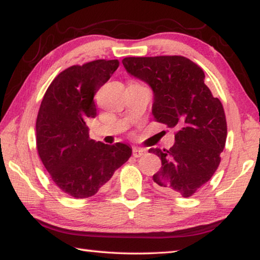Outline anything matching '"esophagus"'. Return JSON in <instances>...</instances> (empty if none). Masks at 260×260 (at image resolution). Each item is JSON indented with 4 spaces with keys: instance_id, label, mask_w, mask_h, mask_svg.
I'll list each match as a JSON object with an SVG mask.
<instances>
[{
    "instance_id": "obj_1",
    "label": "esophagus",
    "mask_w": 260,
    "mask_h": 260,
    "mask_svg": "<svg viewBox=\"0 0 260 260\" xmlns=\"http://www.w3.org/2000/svg\"><path fill=\"white\" fill-rule=\"evenodd\" d=\"M144 153H146V149H142V148H133V156L134 157H141L143 156Z\"/></svg>"
}]
</instances>
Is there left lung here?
I'll return each mask as SVG.
<instances>
[{
    "instance_id": "left-lung-1",
    "label": "left lung",
    "mask_w": 260,
    "mask_h": 260,
    "mask_svg": "<svg viewBox=\"0 0 260 260\" xmlns=\"http://www.w3.org/2000/svg\"><path fill=\"white\" fill-rule=\"evenodd\" d=\"M122 64L131 76L151 87L155 120L177 131L169 150H149L161 160L153 181L165 192L191 196L221 159L227 138L221 102L204 83L203 70L183 56L126 57Z\"/></svg>"
}]
</instances>
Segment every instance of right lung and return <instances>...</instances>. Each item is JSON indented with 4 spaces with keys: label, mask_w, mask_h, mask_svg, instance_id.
Returning a JSON list of instances; mask_svg holds the SVG:
<instances>
[{
    "label": "right lung",
    "mask_w": 260,
    "mask_h": 260,
    "mask_svg": "<svg viewBox=\"0 0 260 260\" xmlns=\"http://www.w3.org/2000/svg\"><path fill=\"white\" fill-rule=\"evenodd\" d=\"M118 67V59H98L64 70L48 87L39 110V156L56 186L76 199L103 190L132 155L125 143L95 142L87 126L96 117V91Z\"/></svg>",
    "instance_id": "obj_1"
}]
</instances>
